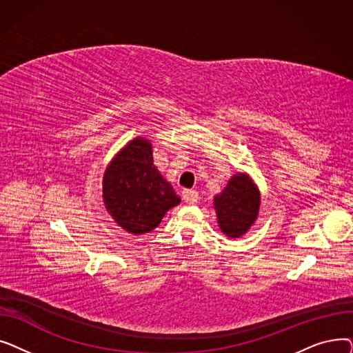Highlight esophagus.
<instances>
[{"label":"esophagus","mask_w":353,"mask_h":353,"mask_svg":"<svg viewBox=\"0 0 353 353\" xmlns=\"http://www.w3.org/2000/svg\"><path fill=\"white\" fill-rule=\"evenodd\" d=\"M181 196H183V200L186 201L188 205H194V203H197V200H199V193L196 190H192V189L183 190Z\"/></svg>","instance_id":"esophagus-1"}]
</instances>
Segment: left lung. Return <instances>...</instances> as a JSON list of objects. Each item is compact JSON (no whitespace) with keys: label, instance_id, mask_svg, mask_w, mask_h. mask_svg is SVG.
I'll return each instance as SVG.
<instances>
[{"label":"left lung","instance_id":"8db88e82","mask_svg":"<svg viewBox=\"0 0 353 353\" xmlns=\"http://www.w3.org/2000/svg\"><path fill=\"white\" fill-rule=\"evenodd\" d=\"M213 205L220 230L229 237L243 236L256 221L261 208V193L246 173L232 176L228 186L214 196Z\"/></svg>","mask_w":353,"mask_h":353}]
</instances>
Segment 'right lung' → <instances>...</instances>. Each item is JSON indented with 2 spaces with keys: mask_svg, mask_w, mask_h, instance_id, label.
I'll list each match as a JSON object with an SVG mask.
<instances>
[{
  "mask_svg": "<svg viewBox=\"0 0 353 353\" xmlns=\"http://www.w3.org/2000/svg\"><path fill=\"white\" fill-rule=\"evenodd\" d=\"M103 200L108 214L132 234L152 232L180 203L172 184L153 164L150 140L143 137L127 143L107 165Z\"/></svg>",
  "mask_w": 353,
  "mask_h": 353,
  "instance_id": "1",
  "label": "right lung"
}]
</instances>
